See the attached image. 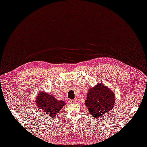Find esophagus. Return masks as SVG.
<instances>
[{"label":"esophagus","instance_id":"1","mask_svg":"<svg viewBox=\"0 0 147 147\" xmlns=\"http://www.w3.org/2000/svg\"><path fill=\"white\" fill-rule=\"evenodd\" d=\"M69 101H70V102L72 103H77V100H76V99H74V100H70Z\"/></svg>","mask_w":147,"mask_h":147}]
</instances>
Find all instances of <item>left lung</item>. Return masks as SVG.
Returning <instances> with one entry per match:
<instances>
[{"instance_id": "obj_1", "label": "left lung", "mask_w": 147, "mask_h": 147, "mask_svg": "<svg viewBox=\"0 0 147 147\" xmlns=\"http://www.w3.org/2000/svg\"><path fill=\"white\" fill-rule=\"evenodd\" d=\"M114 104V93L102 83L89 89L85 100L88 113L96 120L105 114H109Z\"/></svg>"}]
</instances>
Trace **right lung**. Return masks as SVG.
I'll use <instances>...</instances> for the list:
<instances>
[{
  "instance_id": "obj_1",
  "label": "right lung",
  "mask_w": 147,
  "mask_h": 147,
  "mask_svg": "<svg viewBox=\"0 0 147 147\" xmlns=\"http://www.w3.org/2000/svg\"><path fill=\"white\" fill-rule=\"evenodd\" d=\"M36 106L40 111L51 118H54L64 107L66 103L63 100H57L51 94L40 92L36 99Z\"/></svg>"
}]
</instances>
